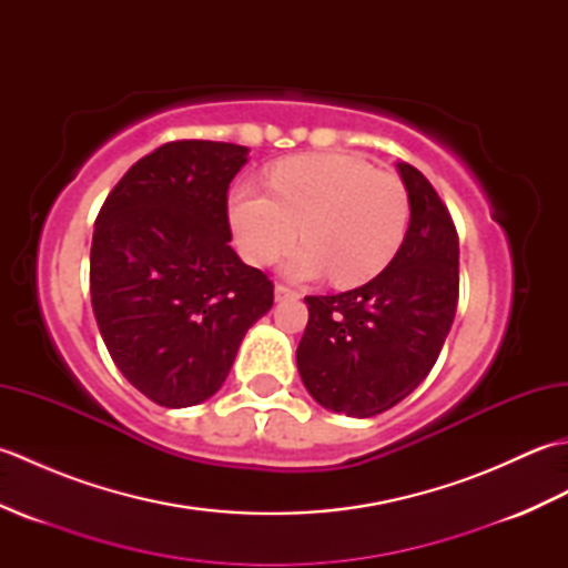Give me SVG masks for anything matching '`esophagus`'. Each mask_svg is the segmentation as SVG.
<instances>
[{
    "mask_svg": "<svg viewBox=\"0 0 568 568\" xmlns=\"http://www.w3.org/2000/svg\"><path fill=\"white\" fill-rule=\"evenodd\" d=\"M297 297H300V293L291 291V287H287V285H275V300H277V303H283V300H297Z\"/></svg>",
    "mask_w": 568,
    "mask_h": 568,
    "instance_id": "esophagus-1",
    "label": "esophagus"
}]
</instances>
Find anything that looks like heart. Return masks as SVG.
Returning <instances> with one entry per match:
<instances>
[{"instance_id": "b5f03b06", "label": "heart", "mask_w": 568, "mask_h": 568, "mask_svg": "<svg viewBox=\"0 0 568 568\" xmlns=\"http://www.w3.org/2000/svg\"><path fill=\"white\" fill-rule=\"evenodd\" d=\"M229 222L248 263L268 265L287 253L291 281L332 273L336 283L358 285L376 277L400 251L409 226L403 180L381 173L352 153L293 155L273 165L271 192L239 183L229 200Z\"/></svg>"}]
</instances>
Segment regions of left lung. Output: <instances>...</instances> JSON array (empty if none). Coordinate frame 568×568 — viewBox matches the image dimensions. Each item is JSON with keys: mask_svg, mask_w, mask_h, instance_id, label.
Segmentation results:
<instances>
[{"mask_svg": "<svg viewBox=\"0 0 568 568\" xmlns=\"http://www.w3.org/2000/svg\"><path fill=\"white\" fill-rule=\"evenodd\" d=\"M409 195L400 251L366 285L307 295L297 371L315 400L348 417L390 409L427 378L458 303V236L429 180L397 163Z\"/></svg>", "mask_w": 568, "mask_h": 568, "instance_id": "obj_1", "label": "left lung"}]
</instances>
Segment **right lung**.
Masks as SVG:
<instances>
[{
	"label": "right lung",
	"mask_w": 568,
	"mask_h": 568,
	"mask_svg": "<svg viewBox=\"0 0 568 568\" xmlns=\"http://www.w3.org/2000/svg\"><path fill=\"white\" fill-rule=\"evenodd\" d=\"M248 149L171 141L106 195L90 251L92 310L116 368L149 400H207L273 307V283L229 246L226 190Z\"/></svg>",
	"instance_id": "right-lung-1"
}]
</instances>
